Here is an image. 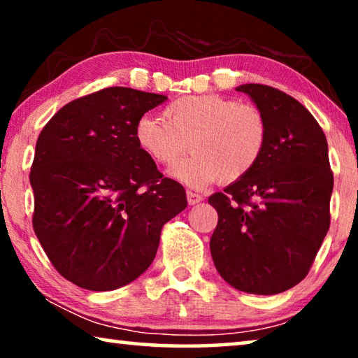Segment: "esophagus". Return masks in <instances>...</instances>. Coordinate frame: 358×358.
I'll use <instances>...</instances> for the list:
<instances>
[{"label": "esophagus", "instance_id": "esophagus-1", "mask_svg": "<svg viewBox=\"0 0 358 358\" xmlns=\"http://www.w3.org/2000/svg\"><path fill=\"white\" fill-rule=\"evenodd\" d=\"M186 197H187V203H189V205H196V203L203 201V197L201 196V194L192 192V191H187L186 192Z\"/></svg>", "mask_w": 358, "mask_h": 358}]
</instances>
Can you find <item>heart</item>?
<instances>
[{"mask_svg":"<svg viewBox=\"0 0 358 358\" xmlns=\"http://www.w3.org/2000/svg\"><path fill=\"white\" fill-rule=\"evenodd\" d=\"M134 137L138 148L161 166H172L189 145L192 155L171 173L202 187L217 178L230 183L252 171L265 150L266 121L256 106L217 94L185 96L164 108V120L138 118Z\"/></svg>","mask_w":358,"mask_h":358,"instance_id":"obj_1","label":"heart"}]
</instances>
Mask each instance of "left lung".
<instances>
[{"label":"left lung","instance_id":"8db88e82","mask_svg":"<svg viewBox=\"0 0 358 358\" xmlns=\"http://www.w3.org/2000/svg\"><path fill=\"white\" fill-rule=\"evenodd\" d=\"M266 121V143L250 173L210 196L217 226L210 251L230 286L275 295L308 275L330 227L333 173L316 118L292 96L240 85Z\"/></svg>","mask_w":358,"mask_h":358}]
</instances>
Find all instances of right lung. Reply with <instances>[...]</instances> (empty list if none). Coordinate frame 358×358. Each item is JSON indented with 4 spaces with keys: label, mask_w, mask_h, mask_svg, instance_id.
I'll list each match as a JSON object with an SVG mask.
<instances>
[{
    "label": "right lung",
    "mask_w": 358,
    "mask_h": 358,
    "mask_svg": "<svg viewBox=\"0 0 358 358\" xmlns=\"http://www.w3.org/2000/svg\"><path fill=\"white\" fill-rule=\"evenodd\" d=\"M167 96L110 87L66 104L36 142L33 229L57 271L88 290L137 280L161 229L186 208L185 187L138 148V118Z\"/></svg>",
    "instance_id": "obj_1"
}]
</instances>
